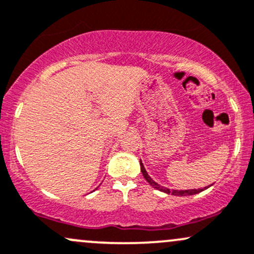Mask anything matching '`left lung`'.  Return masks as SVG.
Segmentation results:
<instances>
[{
  "label": "left lung",
  "mask_w": 254,
  "mask_h": 254,
  "mask_svg": "<svg viewBox=\"0 0 254 254\" xmlns=\"http://www.w3.org/2000/svg\"><path fill=\"white\" fill-rule=\"evenodd\" d=\"M140 164H141V172H142V175H143V177L146 178L147 182H148L149 185L153 187V188L158 189V190H160V191H164V193H166V194L176 195V196H186V195L197 194V193H200V191L204 190V189L208 188V187H205V188H202V189H186V190H177V189H174V190H171V189L166 188V187H161L160 185H158V183L155 182V181H153L152 178L149 177V175L147 174L146 169H144L143 164H142L141 160H140Z\"/></svg>",
  "instance_id": "8db88e82"
}]
</instances>
